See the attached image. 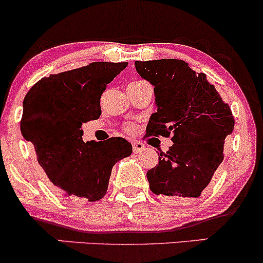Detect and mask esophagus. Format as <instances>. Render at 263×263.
Returning <instances> with one entry per match:
<instances>
[{
	"instance_id": "obj_1",
	"label": "esophagus",
	"mask_w": 263,
	"mask_h": 263,
	"mask_svg": "<svg viewBox=\"0 0 263 263\" xmlns=\"http://www.w3.org/2000/svg\"><path fill=\"white\" fill-rule=\"evenodd\" d=\"M144 144H143V143H140V142H134L133 143V152H134L135 154L137 153H140V152L142 151H144Z\"/></svg>"
}]
</instances>
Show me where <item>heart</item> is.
Listing matches in <instances>:
<instances>
[{"instance_id":"obj_1","label":"heart","mask_w":263,"mask_h":263,"mask_svg":"<svg viewBox=\"0 0 263 263\" xmlns=\"http://www.w3.org/2000/svg\"><path fill=\"white\" fill-rule=\"evenodd\" d=\"M135 128H137V126H135V124H133V123H128L124 125V130H125L126 133H133L135 130Z\"/></svg>"}]
</instances>
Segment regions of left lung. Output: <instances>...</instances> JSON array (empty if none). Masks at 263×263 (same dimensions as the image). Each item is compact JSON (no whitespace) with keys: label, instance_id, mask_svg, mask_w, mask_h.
Instances as JSON below:
<instances>
[{"label":"left lung","instance_id":"8db88e82","mask_svg":"<svg viewBox=\"0 0 263 263\" xmlns=\"http://www.w3.org/2000/svg\"><path fill=\"white\" fill-rule=\"evenodd\" d=\"M135 68L154 86L158 107L145 135L173 142L147 172L151 191L170 200L199 197L223 162L224 140L234 129L231 107L206 74L185 61H135Z\"/></svg>","mask_w":263,"mask_h":263}]
</instances>
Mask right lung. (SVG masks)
<instances>
[{
  "label": "right lung",
  "mask_w": 263,
  "mask_h": 263,
  "mask_svg": "<svg viewBox=\"0 0 263 263\" xmlns=\"http://www.w3.org/2000/svg\"><path fill=\"white\" fill-rule=\"evenodd\" d=\"M128 62H93L37 81L24 99L21 134L58 192L73 201L105 196L114 164L130 156L132 144L114 137L83 142V123L101 115L100 99L107 83Z\"/></svg>",
  "instance_id": "obj_1"
}]
</instances>
